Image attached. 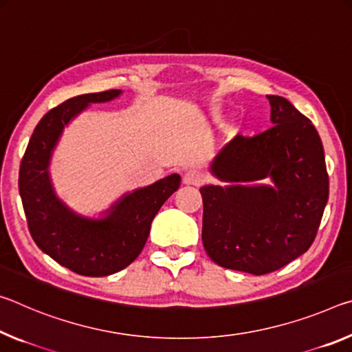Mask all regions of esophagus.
Listing matches in <instances>:
<instances>
[{
	"label": "esophagus",
	"instance_id": "esophagus-1",
	"mask_svg": "<svg viewBox=\"0 0 352 352\" xmlns=\"http://www.w3.org/2000/svg\"><path fill=\"white\" fill-rule=\"evenodd\" d=\"M203 181L204 176L197 170H188L184 173L182 176V182L186 184V186H199V184H203Z\"/></svg>",
	"mask_w": 352,
	"mask_h": 352
}]
</instances>
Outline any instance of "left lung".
<instances>
[{
  "label": "left lung",
  "mask_w": 352,
  "mask_h": 352,
  "mask_svg": "<svg viewBox=\"0 0 352 352\" xmlns=\"http://www.w3.org/2000/svg\"><path fill=\"white\" fill-rule=\"evenodd\" d=\"M267 98L272 128L228 142L209 168L226 186L199 188L206 252L220 267L256 276L276 272L309 250L329 198L315 126L285 98Z\"/></svg>",
  "instance_id": "obj_1"
}]
</instances>
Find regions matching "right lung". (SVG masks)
Returning a JSON list of instances; mask_svg holds the SVG:
<instances>
[{
  "label": "right lung",
  "instance_id": "1",
  "mask_svg": "<svg viewBox=\"0 0 352 352\" xmlns=\"http://www.w3.org/2000/svg\"><path fill=\"white\" fill-rule=\"evenodd\" d=\"M122 94L80 95L51 109L34 129L20 165L19 190L36 245L62 267L91 278L113 274L135 261L155 214L181 186L175 173L124 193L100 218L78 214L56 195L50 164L63 128L90 104L109 102Z\"/></svg>",
  "mask_w": 352,
  "mask_h": 352
}]
</instances>
